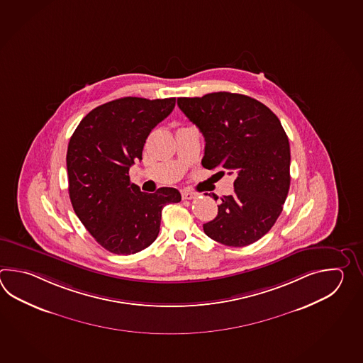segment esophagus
I'll return each mask as SVG.
<instances>
[{
	"mask_svg": "<svg viewBox=\"0 0 363 363\" xmlns=\"http://www.w3.org/2000/svg\"><path fill=\"white\" fill-rule=\"evenodd\" d=\"M182 197H183V200H192V199L197 197V194L194 192H191V191H188V189H183V191H182Z\"/></svg>",
	"mask_w": 363,
	"mask_h": 363,
	"instance_id": "34e87169",
	"label": "esophagus"
}]
</instances>
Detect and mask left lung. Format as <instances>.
<instances>
[{"label": "left lung", "mask_w": 363, "mask_h": 363, "mask_svg": "<svg viewBox=\"0 0 363 363\" xmlns=\"http://www.w3.org/2000/svg\"><path fill=\"white\" fill-rule=\"evenodd\" d=\"M178 106L205 138L202 166L235 177V192L220 199L203 231L227 247L253 244L277 222L291 184L289 141L278 116L239 93L180 97Z\"/></svg>", "instance_id": "1"}]
</instances>
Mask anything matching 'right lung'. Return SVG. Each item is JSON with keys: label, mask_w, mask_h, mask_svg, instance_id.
<instances>
[{"label": "right lung", "mask_w": 363, "mask_h": 363, "mask_svg": "<svg viewBox=\"0 0 363 363\" xmlns=\"http://www.w3.org/2000/svg\"><path fill=\"white\" fill-rule=\"evenodd\" d=\"M175 99L123 97L93 108L67 147L69 194L74 211L94 240L114 255H135L158 236L163 206L179 202L178 189L140 191L130 167L157 124L170 116Z\"/></svg>", "instance_id": "add662e5"}]
</instances>
